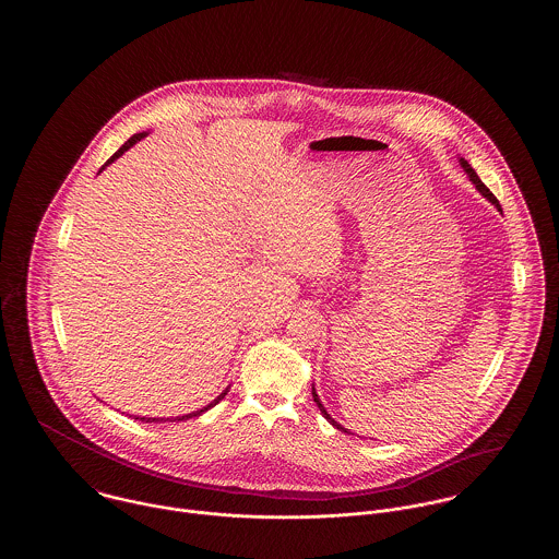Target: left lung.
I'll use <instances>...</instances> for the list:
<instances>
[{
	"instance_id": "8db88e82",
	"label": "left lung",
	"mask_w": 559,
	"mask_h": 559,
	"mask_svg": "<svg viewBox=\"0 0 559 559\" xmlns=\"http://www.w3.org/2000/svg\"><path fill=\"white\" fill-rule=\"evenodd\" d=\"M461 165H463V169H465V171H467V176H469V180H472V182H474V185H476V188H478L479 192H481V194H484V197H486V199H488V201H490V203H495V205H497V207H499V201H497V197H495V194H492V192H490V190H488V187H486V185H484V182H481V180H479L478 174H476V171H474V167H472V165H469V163H467V160H465V159H461ZM499 210H501V207H499ZM312 396H314V402H317V406H319L320 413H322V415H324V419H329V421H331V424H333V426L337 427V429H342V431H346V429H344V427L340 426V424H337V421H335V419H333V417H331V415H329V413H326V411H324V406H322V404H320L319 394H317V390H314V388H312Z\"/></svg>"
}]
</instances>
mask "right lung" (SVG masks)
Returning <instances> with one entry per match:
<instances>
[{
	"label": "right lung",
	"mask_w": 559,
	"mask_h": 559,
	"mask_svg": "<svg viewBox=\"0 0 559 559\" xmlns=\"http://www.w3.org/2000/svg\"><path fill=\"white\" fill-rule=\"evenodd\" d=\"M144 135H146V133H135V135H132V138H130V140H128V142H126V144H123V146H121V148H119V151H117V153H115V155H112V157H110V159H108L107 163H105V165H103V169H105V167H107L108 163H112V160L117 159V157H121V155H123V153H126V151H128V148H130V146H133V144H135V142H138V140H142V138H144ZM226 394H228V390H224V392H222V394H219V396H217V399L213 400L212 404H207V406H205V408H201V411H197V413H190V415H185V417H178V421H185V419H192V417H197V415H201V413H205V411H210V408H212L213 404H217V402H219V400L224 399V396H226ZM135 419H138V417H135ZM140 421H146V424H151V419H144V417H142V419H140ZM153 421H155V419H153ZM174 421H176V419H174Z\"/></svg>",
	"instance_id": "right-lung-1"
}]
</instances>
